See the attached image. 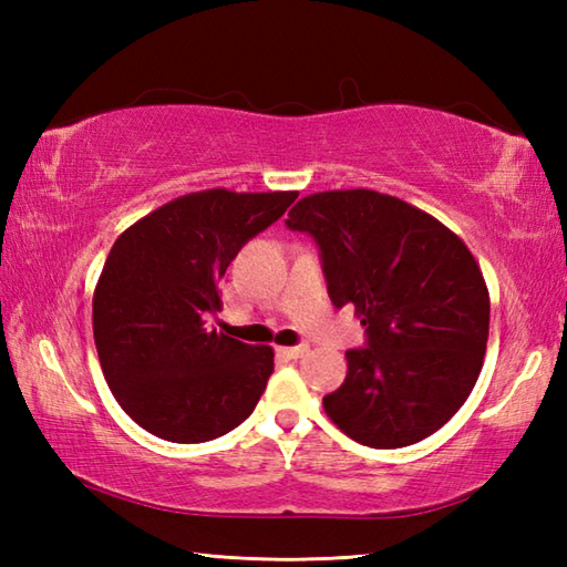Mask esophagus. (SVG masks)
Masks as SVG:
<instances>
[{
	"label": "esophagus",
	"instance_id": "34e87169",
	"mask_svg": "<svg viewBox=\"0 0 567 567\" xmlns=\"http://www.w3.org/2000/svg\"><path fill=\"white\" fill-rule=\"evenodd\" d=\"M277 352L285 354V358H290V360H297V358H302L307 348L305 344H295V348H277Z\"/></svg>",
	"mask_w": 567,
	"mask_h": 567
}]
</instances>
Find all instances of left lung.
I'll return each mask as SVG.
<instances>
[{
    "label": "left lung",
    "mask_w": 567,
    "mask_h": 567,
    "mask_svg": "<svg viewBox=\"0 0 567 567\" xmlns=\"http://www.w3.org/2000/svg\"><path fill=\"white\" fill-rule=\"evenodd\" d=\"M287 227L315 237L334 307H354L368 348L322 398L354 443L392 450L463 408L485 360L491 295L473 252L433 215L375 189L302 197Z\"/></svg>",
    "instance_id": "8db88e82"
}]
</instances>
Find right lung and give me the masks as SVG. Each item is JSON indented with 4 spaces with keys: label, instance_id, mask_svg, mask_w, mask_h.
Wrapping results in <instances>:
<instances>
[{
    "label": "right lung",
    "instance_id": "right-lung-1",
    "mask_svg": "<svg viewBox=\"0 0 567 567\" xmlns=\"http://www.w3.org/2000/svg\"><path fill=\"white\" fill-rule=\"evenodd\" d=\"M297 192H189L112 245L94 287L92 330L122 410L169 443H207L252 415L275 370L270 344L209 330L219 280L249 237Z\"/></svg>",
    "mask_w": 567,
    "mask_h": 567
}]
</instances>
